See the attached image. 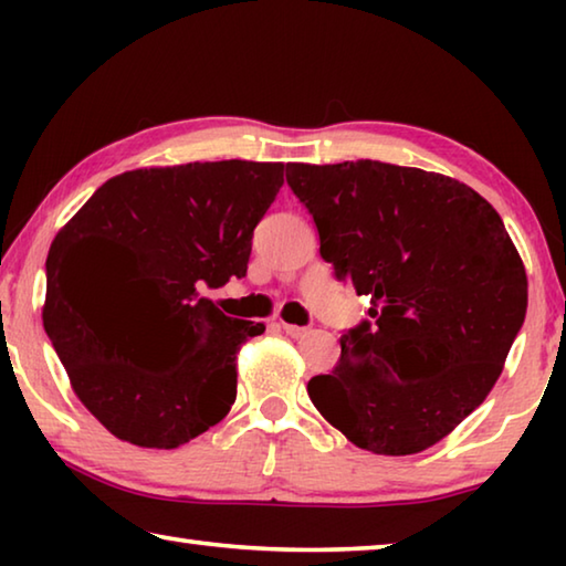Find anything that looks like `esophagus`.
Here are the masks:
<instances>
[{"label":"esophagus","instance_id":"obj_1","mask_svg":"<svg viewBox=\"0 0 566 566\" xmlns=\"http://www.w3.org/2000/svg\"><path fill=\"white\" fill-rule=\"evenodd\" d=\"M282 329L290 334L292 339H302V337H306V334H310V329H306V327H296V324H286V322H282Z\"/></svg>","mask_w":566,"mask_h":566}]
</instances>
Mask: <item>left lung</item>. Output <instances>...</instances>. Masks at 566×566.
I'll use <instances>...</instances> for the list:
<instances>
[{
    "label": "left lung",
    "instance_id": "obj_1",
    "mask_svg": "<svg viewBox=\"0 0 566 566\" xmlns=\"http://www.w3.org/2000/svg\"><path fill=\"white\" fill-rule=\"evenodd\" d=\"M286 185L322 260L371 302L310 399L367 452H424L486 399L524 324L526 272L502 217L452 177L371 159L294 161Z\"/></svg>",
    "mask_w": 566,
    "mask_h": 566
}]
</instances>
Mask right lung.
<instances>
[{
    "mask_svg": "<svg viewBox=\"0 0 566 566\" xmlns=\"http://www.w3.org/2000/svg\"><path fill=\"white\" fill-rule=\"evenodd\" d=\"M282 185V161L124 171L54 237L44 332L74 395L122 442L175 449L232 409L237 354L264 324L227 317L199 292L247 274L254 227ZM82 241L118 252L122 293L73 292L65 260Z\"/></svg>",
    "mask_w": 566,
    "mask_h": 566,
    "instance_id": "add662e5",
    "label": "right lung"
}]
</instances>
